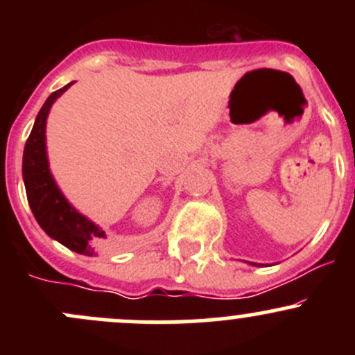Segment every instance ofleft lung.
<instances>
[{"instance_id":"left-lung-1","label":"left lung","mask_w":355,"mask_h":355,"mask_svg":"<svg viewBox=\"0 0 355 355\" xmlns=\"http://www.w3.org/2000/svg\"><path fill=\"white\" fill-rule=\"evenodd\" d=\"M250 264H252V263H250ZM254 266H257V263H254Z\"/></svg>"}]
</instances>
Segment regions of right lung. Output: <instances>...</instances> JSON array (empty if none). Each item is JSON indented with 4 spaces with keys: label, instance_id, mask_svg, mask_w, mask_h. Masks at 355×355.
<instances>
[{
    "label": "right lung",
    "instance_id": "add662e5",
    "mask_svg": "<svg viewBox=\"0 0 355 355\" xmlns=\"http://www.w3.org/2000/svg\"><path fill=\"white\" fill-rule=\"evenodd\" d=\"M71 84L73 82L53 92L35 116L34 127L25 142L22 175L28 206L39 227L49 237L73 252L92 256L98 249H106L110 245L106 234L84 214L73 209V206L65 199L49 171L48 155H46V118L53 103Z\"/></svg>",
    "mask_w": 355,
    "mask_h": 355
}]
</instances>
